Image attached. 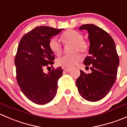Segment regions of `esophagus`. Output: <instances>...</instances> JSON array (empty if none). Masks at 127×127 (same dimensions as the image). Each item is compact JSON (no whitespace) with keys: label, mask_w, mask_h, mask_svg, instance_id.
<instances>
[{"label":"esophagus","mask_w":127,"mask_h":127,"mask_svg":"<svg viewBox=\"0 0 127 127\" xmlns=\"http://www.w3.org/2000/svg\"><path fill=\"white\" fill-rule=\"evenodd\" d=\"M63 69L64 71L67 72H69L71 70V68H69V67H63Z\"/></svg>","instance_id":"esophagus-1"}]
</instances>
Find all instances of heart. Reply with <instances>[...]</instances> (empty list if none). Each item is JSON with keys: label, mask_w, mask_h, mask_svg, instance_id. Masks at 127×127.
Wrapping results in <instances>:
<instances>
[{"label": "heart", "mask_w": 127, "mask_h": 127, "mask_svg": "<svg viewBox=\"0 0 127 127\" xmlns=\"http://www.w3.org/2000/svg\"><path fill=\"white\" fill-rule=\"evenodd\" d=\"M61 39L63 43H73L72 52H80L82 53H87L89 50V43L84 39V35L81 32L73 29H69L61 35ZM50 50L54 54L59 56L63 52V45L58 39L53 37L48 42ZM81 60V55L79 53H74L71 55H65L59 58L56 60L58 65L64 67H74Z\"/></svg>", "instance_id": "obj_1"}]
</instances>
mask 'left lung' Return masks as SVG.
<instances>
[{
  "mask_svg": "<svg viewBox=\"0 0 127 127\" xmlns=\"http://www.w3.org/2000/svg\"><path fill=\"white\" fill-rule=\"evenodd\" d=\"M80 30H87L89 35V54L84 63L91 65L90 74L80 70L76 80L79 94L88 101L95 102L104 98L113 86L119 64V58L112 37L101 28L93 24L81 26Z\"/></svg>",
  "mask_w": 127,
  "mask_h": 127,
  "instance_id": "1",
  "label": "left lung"
}]
</instances>
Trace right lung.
Wrapping results in <instances>:
<instances>
[{
  "instance_id": "add662e5",
  "label": "right lung",
  "mask_w": 127,
  "mask_h": 127,
  "mask_svg": "<svg viewBox=\"0 0 127 127\" xmlns=\"http://www.w3.org/2000/svg\"><path fill=\"white\" fill-rule=\"evenodd\" d=\"M63 29L35 27L24 34L18 47L15 58L16 81L27 98L37 104L49 103L57 93L58 81L63 72L61 67H53L48 74L43 69L53 67L55 55L48 42Z\"/></svg>"
}]
</instances>
